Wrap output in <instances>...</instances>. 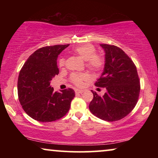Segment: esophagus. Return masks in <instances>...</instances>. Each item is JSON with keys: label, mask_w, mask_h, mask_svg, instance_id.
Masks as SVG:
<instances>
[{"label": "esophagus", "mask_w": 158, "mask_h": 158, "mask_svg": "<svg viewBox=\"0 0 158 158\" xmlns=\"http://www.w3.org/2000/svg\"><path fill=\"white\" fill-rule=\"evenodd\" d=\"M83 92H84L83 90H80V89L75 90V94H83Z\"/></svg>", "instance_id": "34e87169"}]
</instances>
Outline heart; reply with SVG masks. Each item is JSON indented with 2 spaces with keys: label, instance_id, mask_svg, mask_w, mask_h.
Wrapping results in <instances>:
<instances>
[{
  "label": "heart",
  "instance_id": "heart-1",
  "mask_svg": "<svg viewBox=\"0 0 158 158\" xmlns=\"http://www.w3.org/2000/svg\"><path fill=\"white\" fill-rule=\"evenodd\" d=\"M73 52L86 62V67L94 72H98L104 66L105 59L100 54L96 53V47L90 44H85L77 46L73 48ZM65 63L64 58L62 57L59 60L60 66H63ZM86 73H74L71 76V81L77 86H81L83 81L88 79Z\"/></svg>",
  "mask_w": 158,
  "mask_h": 158
}]
</instances>
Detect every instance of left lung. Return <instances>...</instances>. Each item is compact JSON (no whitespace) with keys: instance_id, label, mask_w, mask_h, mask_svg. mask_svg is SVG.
Listing matches in <instances>:
<instances>
[{"instance_id":"8db88e82","label":"left lung","mask_w":158,"mask_h":158,"mask_svg":"<svg viewBox=\"0 0 158 158\" xmlns=\"http://www.w3.org/2000/svg\"><path fill=\"white\" fill-rule=\"evenodd\" d=\"M100 46L105 52V64L95 85L106 88V92L100 96L91 90L94 98L89 109L101 119L115 122L135 107L140 91L139 79L135 64L122 49L106 44Z\"/></svg>"}]
</instances>
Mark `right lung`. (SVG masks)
<instances>
[{
  "label": "right lung",
  "mask_w": 158,
  "mask_h": 158,
  "mask_svg": "<svg viewBox=\"0 0 158 158\" xmlns=\"http://www.w3.org/2000/svg\"><path fill=\"white\" fill-rule=\"evenodd\" d=\"M69 44L47 46L36 50L19 73L18 95L20 103L30 117L41 122L60 119L68 113L75 97L72 88L55 92L50 81L59 74L58 55Z\"/></svg>",
  "instance_id": "right-lung-1"
}]
</instances>
